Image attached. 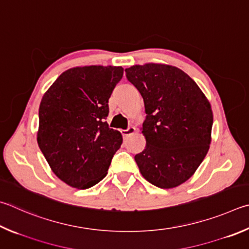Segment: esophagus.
<instances>
[{
    "mask_svg": "<svg viewBox=\"0 0 249 249\" xmlns=\"http://www.w3.org/2000/svg\"><path fill=\"white\" fill-rule=\"evenodd\" d=\"M135 132H136V128H135L134 126H129L128 128H126V129H122V130H121V133H122V135H123V137H124V138H125V137H127V136H129V135L134 134Z\"/></svg>",
    "mask_w": 249,
    "mask_h": 249,
    "instance_id": "34e87169",
    "label": "esophagus"
}]
</instances>
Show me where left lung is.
<instances>
[{
  "instance_id": "1",
  "label": "left lung",
  "mask_w": 249,
  "mask_h": 249,
  "mask_svg": "<svg viewBox=\"0 0 249 249\" xmlns=\"http://www.w3.org/2000/svg\"><path fill=\"white\" fill-rule=\"evenodd\" d=\"M126 77L142 94L146 148L135 156L140 173L160 188H173L195 173L211 142V106L198 85L178 67L134 65Z\"/></svg>"
}]
</instances>
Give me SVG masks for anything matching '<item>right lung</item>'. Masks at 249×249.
Instances as JSON below:
<instances>
[{
	"mask_svg": "<svg viewBox=\"0 0 249 249\" xmlns=\"http://www.w3.org/2000/svg\"><path fill=\"white\" fill-rule=\"evenodd\" d=\"M123 71L100 65L67 70L40 103L39 148L53 173L71 187L86 189L105 178L123 142L106 122Z\"/></svg>",
	"mask_w": 249,
	"mask_h": 249,
	"instance_id": "obj_1",
	"label": "right lung"
}]
</instances>
